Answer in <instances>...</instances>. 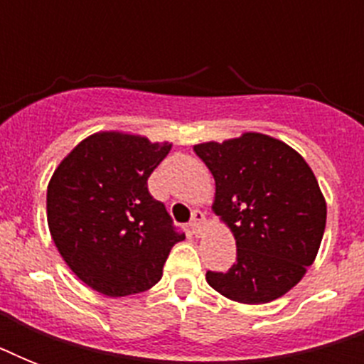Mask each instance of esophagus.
Segmentation results:
<instances>
[{
  "label": "esophagus",
  "instance_id": "obj_1",
  "mask_svg": "<svg viewBox=\"0 0 364 364\" xmlns=\"http://www.w3.org/2000/svg\"><path fill=\"white\" fill-rule=\"evenodd\" d=\"M205 227V215L202 211H194L193 221H191V228H193L194 236H202Z\"/></svg>",
  "mask_w": 364,
  "mask_h": 364
}]
</instances>
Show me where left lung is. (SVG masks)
Here are the masks:
<instances>
[{
    "label": "left lung",
    "instance_id": "obj_1",
    "mask_svg": "<svg viewBox=\"0 0 364 364\" xmlns=\"http://www.w3.org/2000/svg\"><path fill=\"white\" fill-rule=\"evenodd\" d=\"M215 179V211L236 240L228 272L205 282L242 304H264L289 293L314 264L327 202L302 154L282 139L243 132L240 137L194 145Z\"/></svg>",
    "mask_w": 364,
    "mask_h": 364
}]
</instances>
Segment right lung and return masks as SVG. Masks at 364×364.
Wrapping results in <instances>:
<instances>
[{"label":"right lung","mask_w":364,"mask_h":364,"mask_svg":"<svg viewBox=\"0 0 364 364\" xmlns=\"http://www.w3.org/2000/svg\"><path fill=\"white\" fill-rule=\"evenodd\" d=\"M126 132H96L71 149L47 187V223L62 259L82 283L107 296L159 283L170 249L185 240L147 179L170 153Z\"/></svg>","instance_id":"right-lung-1"}]
</instances>
